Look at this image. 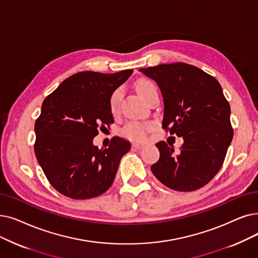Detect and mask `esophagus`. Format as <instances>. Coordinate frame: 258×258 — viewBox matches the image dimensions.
<instances>
[{
	"label": "esophagus",
	"mask_w": 258,
	"mask_h": 258,
	"mask_svg": "<svg viewBox=\"0 0 258 258\" xmlns=\"http://www.w3.org/2000/svg\"><path fill=\"white\" fill-rule=\"evenodd\" d=\"M132 148H133V149L140 150V149L144 148V144H143V143H137V142H135V143L132 144Z\"/></svg>",
	"instance_id": "esophagus-1"
}]
</instances>
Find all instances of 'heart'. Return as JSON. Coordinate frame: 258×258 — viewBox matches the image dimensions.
I'll return each instance as SVG.
<instances>
[{
  "mask_svg": "<svg viewBox=\"0 0 258 258\" xmlns=\"http://www.w3.org/2000/svg\"><path fill=\"white\" fill-rule=\"evenodd\" d=\"M136 91L137 93L140 95V97L147 101L148 98L157 91L156 85L148 80V79H140L136 82ZM123 97V91L122 88H117L116 91H114V93L111 94L110 98H109V108L110 111L113 114H116L121 100ZM152 128V124L151 123H143V122H130L128 124H126L122 130V135L124 136L125 138L130 139V140H134V141H141L147 136L148 132Z\"/></svg>",
  "mask_w": 258,
  "mask_h": 258,
  "instance_id": "obj_1",
  "label": "heart"
}]
</instances>
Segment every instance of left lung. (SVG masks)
Returning <instances> with one entry per match:
<instances>
[{
    "label": "left lung",
    "mask_w": 258,
    "mask_h": 258,
    "mask_svg": "<svg viewBox=\"0 0 258 258\" xmlns=\"http://www.w3.org/2000/svg\"><path fill=\"white\" fill-rule=\"evenodd\" d=\"M159 86L164 103L162 127L183 138L180 152L156 143L159 160L151 167L165 186L191 192L218 173L233 138L231 108L214 77L182 62L140 69Z\"/></svg>",
    "instance_id": "1"
}]
</instances>
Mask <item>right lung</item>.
Here are the masks:
<instances>
[{
    "label": "right lung",
    "mask_w": 258,
    "mask_h": 258,
    "mask_svg": "<svg viewBox=\"0 0 258 258\" xmlns=\"http://www.w3.org/2000/svg\"><path fill=\"white\" fill-rule=\"evenodd\" d=\"M132 73H78L43 101L35 123V154L49 183L64 196L93 198L113 184L131 143L114 137L103 150L93 139L114 123L109 98Z\"/></svg>",
    "instance_id": "add662e5"
}]
</instances>
